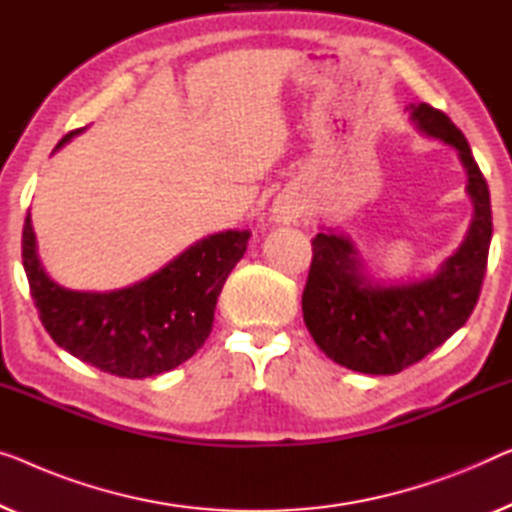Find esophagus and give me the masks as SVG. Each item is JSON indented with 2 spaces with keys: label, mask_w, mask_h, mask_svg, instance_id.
I'll use <instances>...</instances> for the list:
<instances>
[{
  "label": "esophagus",
  "mask_w": 512,
  "mask_h": 512,
  "mask_svg": "<svg viewBox=\"0 0 512 512\" xmlns=\"http://www.w3.org/2000/svg\"><path fill=\"white\" fill-rule=\"evenodd\" d=\"M301 213V204L299 200L289 195H280L276 202H273V220L276 223H294Z\"/></svg>",
  "instance_id": "esophagus-1"
}]
</instances>
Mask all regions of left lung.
Wrapping results in <instances>:
<instances>
[{
    "instance_id": "8db88e82",
    "label": "left lung",
    "mask_w": 512,
    "mask_h": 512,
    "mask_svg": "<svg viewBox=\"0 0 512 512\" xmlns=\"http://www.w3.org/2000/svg\"><path fill=\"white\" fill-rule=\"evenodd\" d=\"M418 131L457 149L474 202L467 239L432 278L379 285L365 273L345 234L319 232L303 289V319L331 361L365 375H398L464 326L478 303L492 241L487 181L471 156L467 137L444 112L411 103Z\"/></svg>"
}]
</instances>
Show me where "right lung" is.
<instances>
[{
  "instance_id": "add662e5",
  "label": "right lung",
  "mask_w": 512,
  "mask_h": 512,
  "mask_svg": "<svg viewBox=\"0 0 512 512\" xmlns=\"http://www.w3.org/2000/svg\"><path fill=\"white\" fill-rule=\"evenodd\" d=\"M78 133L82 128L68 133L57 149ZM248 239V230L211 234L131 287L75 292L43 271L27 213L22 266L38 317L61 349L110 375L144 379L177 368L204 345L220 289Z\"/></svg>"
}]
</instances>
